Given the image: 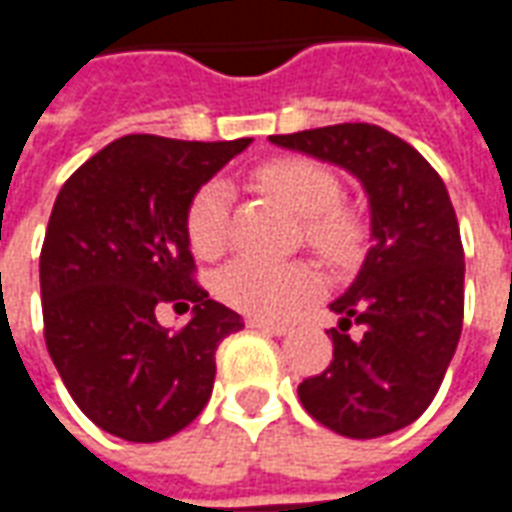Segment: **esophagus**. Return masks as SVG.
<instances>
[{
    "label": "esophagus",
    "mask_w": 512,
    "mask_h": 512,
    "mask_svg": "<svg viewBox=\"0 0 512 512\" xmlns=\"http://www.w3.org/2000/svg\"><path fill=\"white\" fill-rule=\"evenodd\" d=\"M249 329H255V332H263V334H274V337H282V334L290 332V326L285 323H274V321H260V318H249L246 321Z\"/></svg>",
    "instance_id": "obj_1"
}]
</instances>
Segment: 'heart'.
Listing matches in <instances>:
<instances>
[{
  "label": "heart",
  "mask_w": 512,
  "mask_h": 512,
  "mask_svg": "<svg viewBox=\"0 0 512 512\" xmlns=\"http://www.w3.org/2000/svg\"><path fill=\"white\" fill-rule=\"evenodd\" d=\"M255 183L274 194L282 205L301 216L304 241L312 252L332 263H351L362 241L365 224L354 208L343 205V186L332 169L312 158L285 156L271 158L255 169ZM230 213L233 191L227 180H205L191 194L186 208V238L191 249L205 260L219 257L230 244ZM321 274L304 260H263V257H235L233 263L216 274V296L233 310L260 318L282 321L299 310L301 304L318 296Z\"/></svg>",
  "instance_id": "obj_1"
}]
</instances>
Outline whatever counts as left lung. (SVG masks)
<instances>
[{
    "mask_svg": "<svg viewBox=\"0 0 512 512\" xmlns=\"http://www.w3.org/2000/svg\"><path fill=\"white\" fill-rule=\"evenodd\" d=\"M362 180L373 246L334 301V356L299 384L301 406L348 439L406 428L430 406L463 329V244L439 172L386 128L340 123L271 136ZM360 326L359 335L347 329Z\"/></svg>",
    "mask_w": 512,
    "mask_h": 512,
    "instance_id": "obj_1",
    "label": "left lung"
}]
</instances>
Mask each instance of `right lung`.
<instances>
[{"mask_svg": "<svg viewBox=\"0 0 512 512\" xmlns=\"http://www.w3.org/2000/svg\"><path fill=\"white\" fill-rule=\"evenodd\" d=\"M249 142L120 136L57 194L40 249L43 337L76 406L112 436L150 444L194 422L211 397L216 348L244 329L194 279L186 208ZM161 303L195 315L164 330Z\"/></svg>", "mask_w": 512, "mask_h": 512, "instance_id": "1", "label": "right lung"}]
</instances>
